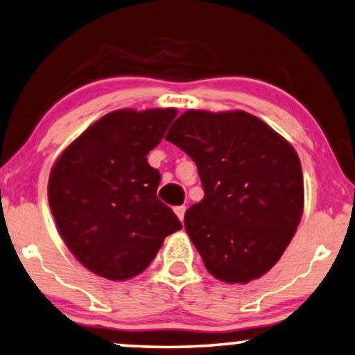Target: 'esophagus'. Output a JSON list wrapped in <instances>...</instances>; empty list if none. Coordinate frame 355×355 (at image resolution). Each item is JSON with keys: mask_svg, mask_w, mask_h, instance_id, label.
Returning <instances> with one entry per match:
<instances>
[{"mask_svg": "<svg viewBox=\"0 0 355 355\" xmlns=\"http://www.w3.org/2000/svg\"><path fill=\"white\" fill-rule=\"evenodd\" d=\"M174 213H176L179 220H184V214H186V207H176V208H174Z\"/></svg>", "mask_w": 355, "mask_h": 355, "instance_id": "obj_1", "label": "esophagus"}]
</instances>
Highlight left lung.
<instances>
[{
    "label": "left lung",
    "mask_w": 355,
    "mask_h": 355,
    "mask_svg": "<svg viewBox=\"0 0 355 355\" xmlns=\"http://www.w3.org/2000/svg\"><path fill=\"white\" fill-rule=\"evenodd\" d=\"M197 165L205 197L184 225L205 267L225 284H248L277 264L304 209L300 157L243 110H187L169 128Z\"/></svg>",
    "instance_id": "left-lung-1"
}]
</instances>
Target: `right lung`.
<instances>
[{
    "mask_svg": "<svg viewBox=\"0 0 355 355\" xmlns=\"http://www.w3.org/2000/svg\"><path fill=\"white\" fill-rule=\"evenodd\" d=\"M176 115V109L110 112L51 169L48 198L60 237L96 275L115 282L139 275L163 240L182 229L157 198L160 173L147 163Z\"/></svg>",
    "mask_w": 355,
    "mask_h": 355,
    "instance_id": "obj_1",
    "label": "right lung"
}]
</instances>
